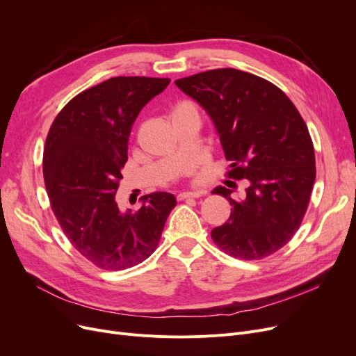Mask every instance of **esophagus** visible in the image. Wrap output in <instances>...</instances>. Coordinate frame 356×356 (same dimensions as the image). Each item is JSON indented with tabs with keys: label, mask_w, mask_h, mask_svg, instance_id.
Wrapping results in <instances>:
<instances>
[{
	"label": "esophagus",
	"mask_w": 356,
	"mask_h": 356,
	"mask_svg": "<svg viewBox=\"0 0 356 356\" xmlns=\"http://www.w3.org/2000/svg\"><path fill=\"white\" fill-rule=\"evenodd\" d=\"M202 195V191H191V193H181L178 200H187V198H198Z\"/></svg>",
	"instance_id": "1"
}]
</instances>
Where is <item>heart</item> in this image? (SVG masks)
<instances>
[{"label":"heart","mask_w":356,"mask_h":356,"mask_svg":"<svg viewBox=\"0 0 356 356\" xmlns=\"http://www.w3.org/2000/svg\"><path fill=\"white\" fill-rule=\"evenodd\" d=\"M185 111L195 113V110H194V107H193L191 104H188V103H181V104H178V106L171 111V115L178 114V113H185Z\"/></svg>","instance_id":"obj_1"}]
</instances>
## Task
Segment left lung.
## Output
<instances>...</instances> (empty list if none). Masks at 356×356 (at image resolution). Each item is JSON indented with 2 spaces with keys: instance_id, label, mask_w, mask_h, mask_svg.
<instances>
[{
  "instance_id": "1",
  "label": "left lung",
  "mask_w": 356,
  "mask_h": 356,
  "mask_svg": "<svg viewBox=\"0 0 356 356\" xmlns=\"http://www.w3.org/2000/svg\"><path fill=\"white\" fill-rule=\"evenodd\" d=\"M204 108L220 134L229 178L248 179L245 198H230L223 226L213 242L227 255L257 261L291 241L307 211L316 179L314 147L301 114L277 86L233 67L211 70L175 81Z\"/></svg>"
}]
</instances>
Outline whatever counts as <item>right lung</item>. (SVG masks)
<instances>
[{
    "instance_id": "add662e5",
    "label": "right lung",
    "mask_w": 356,
    "mask_h": 356,
    "mask_svg": "<svg viewBox=\"0 0 356 356\" xmlns=\"http://www.w3.org/2000/svg\"><path fill=\"white\" fill-rule=\"evenodd\" d=\"M169 82L110 78L75 95L49 129L43 177L50 207L72 246L101 269L122 270L147 259L177 206L162 191L143 195L138 211H123L115 200L131 126Z\"/></svg>"
}]
</instances>
